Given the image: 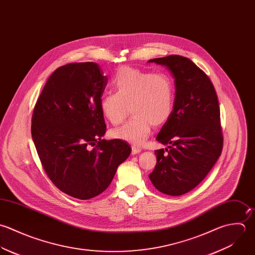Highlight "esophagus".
Wrapping results in <instances>:
<instances>
[{
  "mask_svg": "<svg viewBox=\"0 0 255 255\" xmlns=\"http://www.w3.org/2000/svg\"><path fill=\"white\" fill-rule=\"evenodd\" d=\"M140 151H141L140 147H138V146H136V145H132V146H131V153H132V154H136V153H138V152H140Z\"/></svg>",
  "mask_w": 255,
  "mask_h": 255,
  "instance_id": "obj_1",
  "label": "esophagus"
}]
</instances>
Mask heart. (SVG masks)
I'll use <instances>...</instances> for the list:
<instances>
[{
	"mask_svg": "<svg viewBox=\"0 0 255 255\" xmlns=\"http://www.w3.org/2000/svg\"><path fill=\"white\" fill-rule=\"evenodd\" d=\"M115 93L100 101L103 116L114 126L122 124L128 115L132 118L112 131L116 138L141 144L150 134L152 126H164L173 113L175 86L166 73H151L132 67H122L112 81Z\"/></svg>",
	"mask_w": 255,
	"mask_h": 255,
	"instance_id": "heart-1",
	"label": "heart"
}]
</instances>
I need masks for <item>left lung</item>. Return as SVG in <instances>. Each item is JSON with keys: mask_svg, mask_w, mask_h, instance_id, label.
I'll list each match as a JSON object with an SVG mask.
<instances>
[{"mask_svg": "<svg viewBox=\"0 0 255 255\" xmlns=\"http://www.w3.org/2000/svg\"><path fill=\"white\" fill-rule=\"evenodd\" d=\"M148 62L166 66L176 88L173 113L156 137L168 148L155 150L157 162L149 179L159 192L181 196L198 186L221 156L218 96L207 74L187 57L169 55Z\"/></svg>", "mask_w": 255, "mask_h": 255, "instance_id": "obj_1", "label": "left lung"}]
</instances>
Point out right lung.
Wrapping results in <instances>:
<instances>
[{
    "instance_id": "1",
    "label": "right lung",
    "mask_w": 255,
    "mask_h": 255,
    "mask_svg": "<svg viewBox=\"0 0 255 255\" xmlns=\"http://www.w3.org/2000/svg\"><path fill=\"white\" fill-rule=\"evenodd\" d=\"M107 76L94 62L57 68L41 91L31 118V135L41 165L63 193L92 199L111 184L130 154L128 143L106 140L100 101Z\"/></svg>"
}]
</instances>
